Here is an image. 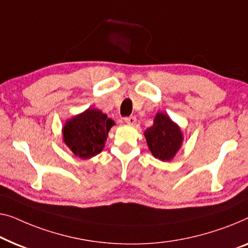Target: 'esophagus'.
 I'll use <instances>...</instances> for the list:
<instances>
[{
    "label": "esophagus",
    "instance_id": "1",
    "mask_svg": "<svg viewBox=\"0 0 248 248\" xmlns=\"http://www.w3.org/2000/svg\"><path fill=\"white\" fill-rule=\"evenodd\" d=\"M124 121H125V123H127L128 125H134L136 122V118H135V116H128V117H125Z\"/></svg>",
    "mask_w": 248,
    "mask_h": 248
}]
</instances>
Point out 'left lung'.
I'll list each match as a JSON object with an SVG mask.
<instances>
[{"instance_id":"left-lung-1","label":"left lung","mask_w":248,"mask_h":248,"mask_svg":"<svg viewBox=\"0 0 248 248\" xmlns=\"http://www.w3.org/2000/svg\"><path fill=\"white\" fill-rule=\"evenodd\" d=\"M144 135L150 151L161 161L173 159L182 143L180 128L166 114H156L153 125L146 128Z\"/></svg>"}]
</instances>
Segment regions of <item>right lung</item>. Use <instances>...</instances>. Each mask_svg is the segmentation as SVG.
<instances>
[{
  "label": "right lung",
  "mask_w": 248,
  "mask_h": 248,
  "mask_svg": "<svg viewBox=\"0 0 248 248\" xmlns=\"http://www.w3.org/2000/svg\"><path fill=\"white\" fill-rule=\"evenodd\" d=\"M113 125L114 122L100 110L89 108L67 122L62 130L63 141L74 154L88 159L102 152Z\"/></svg>",
  "instance_id": "add662e5"
}]
</instances>
